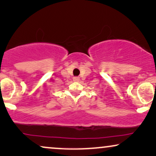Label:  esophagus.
Here are the masks:
<instances>
[{
  "instance_id": "esophagus-1",
  "label": "esophagus",
  "mask_w": 156,
  "mask_h": 156,
  "mask_svg": "<svg viewBox=\"0 0 156 156\" xmlns=\"http://www.w3.org/2000/svg\"><path fill=\"white\" fill-rule=\"evenodd\" d=\"M73 80L74 82H79L80 80V78L78 77V76H75V77L73 78Z\"/></svg>"
}]
</instances>
